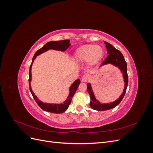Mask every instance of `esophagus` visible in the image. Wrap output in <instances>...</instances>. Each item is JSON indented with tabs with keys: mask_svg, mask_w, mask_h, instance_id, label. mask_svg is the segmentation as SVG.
<instances>
[{
	"mask_svg": "<svg viewBox=\"0 0 153 153\" xmlns=\"http://www.w3.org/2000/svg\"><path fill=\"white\" fill-rule=\"evenodd\" d=\"M89 80V76L87 75H84L82 78V82H86Z\"/></svg>",
	"mask_w": 153,
	"mask_h": 153,
	"instance_id": "esophagus-1",
	"label": "esophagus"
}]
</instances>
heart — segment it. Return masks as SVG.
<instances>
[{
  "label": "heart",
  "instance_id": "b5f03b06",
  "mask_svg": "<svg viewBox=\"0 0 153 153\" xmlns=\"http://www.w3.org/2000/svg\"><path fill=\"white\" fill-rule=\"evenodd\" d=\"M103 48L99 45H85L78 48L74 53L73 59L77 62H84L87 61L89 66H94L103 58Z\"/></svg>",
  "mask_w": 153,
  "mask_h": 153
}]
</instances>
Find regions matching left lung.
Instances as JSON below:
<instances>
[{
  "instance_id": "1",
  "label": "left lung",
  "mask_w": 153,
  "mask_h": 153,
  "mask_svg": "<svg viewBox=\"0 0 153 153\" xmlns=\"http://www.w3.org/2000/svg\"><path fill=\"white\" fill-rule=\"evenodd\" d=\"M105 43L106 45V47L107 48V53L108 55V56L106 57V58L105 59V61L102 62V64H101V66L105 65V64H112L114 66H117L120 69H121V72L123 73V77L124 79L125 87H124V89L123 94L116 101H114L113 103H110L107 104H101L99 101H98L95 98V96L92 90L91 85L89 83H88L87 84V92L89 94L90 98H91L90 106L92 109L98 110V111H103V110L114 108V107H115V106L121 103V101H122L125 95V93H126L128 83V76L127 73V64H126V62L125 61L123 55L119 50L115 48L111 44L106 42V41H105Z\"/></svg>"
}]
</instances>
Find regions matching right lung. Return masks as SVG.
Wrapping results in <instances>:
<instances>
[{"instance_id": "1", "label": "right lung", "mask_w": 153, "mask_h": 153, "mask_svg": "<svg viewBox=\"0 0 153 153\" xmlns=\"http://www.w3.org/2000/svg\"><path fill=\"white\" fill-rule=\"evenodd\" d=\"M70 42H69V39H64V40H61V41H50L47 43H46L43 47L39 49L36 53L34 54L33 58H32V63L30 66L29 69V89L31 94L33 96L34 99L36 101V103H38L39 107L43 109L45 111H47L48 112H52L54 114H61L68 109L69 107V105H70L71 102V100L73 95L76 91V89H78V85L80 84V80L79 79L76 80V81L74 82L73 84L70 87V92H69V95L68 96L67 100L64 101V103H61V105L59 104H49V103H43L41 102V101L39 100L38 98H37L36 96L34 94V92H32L30 87V81H31V68L32 63H33L34 59H36V56H38L39 54L42 53L46 51H47L50 49H53L55 50H61V51H65L66 49H68L69 46H70Z\"/></svg>"}]
</instances>
